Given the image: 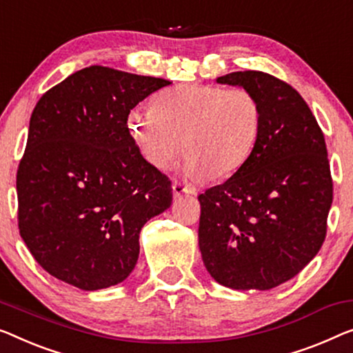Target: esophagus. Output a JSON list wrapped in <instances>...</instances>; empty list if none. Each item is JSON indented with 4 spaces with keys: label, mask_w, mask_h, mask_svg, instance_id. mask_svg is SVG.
<instances>
[{
    "label": "esophagus",
    "mask_w": 353,
    "mask_h": 353,
    "mask_svg": "<svg viewBox=\"0 0 353 353\" xmlns=\"http://www.w3.org/2000/svg\"><path fill=\"white\" fill-rule=\"evenodd\" d=\"M172 193H174V198L182 196V194H188V193H193L192 188H188L187 185H182L181 182L174 181L172 182Z\"/></svg>",
    "instance_id": "esophagus-1"
}]
</instances>
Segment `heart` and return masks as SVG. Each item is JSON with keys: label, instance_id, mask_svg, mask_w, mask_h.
I'll use <instances>...</instances> for the list:
<instances>
[{"label": "heart", "instance_id": "heart-1", "mask_svg": "<svg viewBox=\"0 0 353 353\" xmlns=\"http://www.w3.org/2000/svg\"><path fill=\"white\" fill-rule=\"evenodd\" d=\"M261 122V104L252 92L198 83L163 92L155 106L134 108L128 115L144 159L166 170L183 147L182 170L193 181L238 172L259 143Z\"/></svg>", "mask_w": 353, "mask_h": 353}]
</instances>
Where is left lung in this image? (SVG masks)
<instances>
[{"label":"left lung","instance_id":"obj_1","mask_svg":"<svg viewBox=\"0 0 353 353\" xmlns=\"http://www.w3.org/2000/svg\"><path fill=\"white\" fill-rule=\"evenodd\" d=\"M217 82L254 93L263 122L245 165L198 196L199 250L220 285L270 290L296 276L325 241L333 203L327 145L306 101L281 79L236 71Z\"/></svg>","mask_w":353,"mask_h":353}]
</instances>
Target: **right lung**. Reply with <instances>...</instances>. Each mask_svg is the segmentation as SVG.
Instances as JSON below:
<instances>
[{
	"label": "right lung",
	"instance_id": "add662e5",
	"mask_svg": "<svg viewBox=\"0 0 353 353\" xmlns=\"http://www.w3.org/2000/svg\"><path fill=\"white\" fill-rule=\"evenodd\" d=\"M170 83L90 66L36 104L17 171L19 230L49 274L93 292L134 270L141 228L171 206L172 188L141 155L126 122Z\"/></svg>",
	"mask_w": 353,
	"mask_h": 353
}]
</instances>
